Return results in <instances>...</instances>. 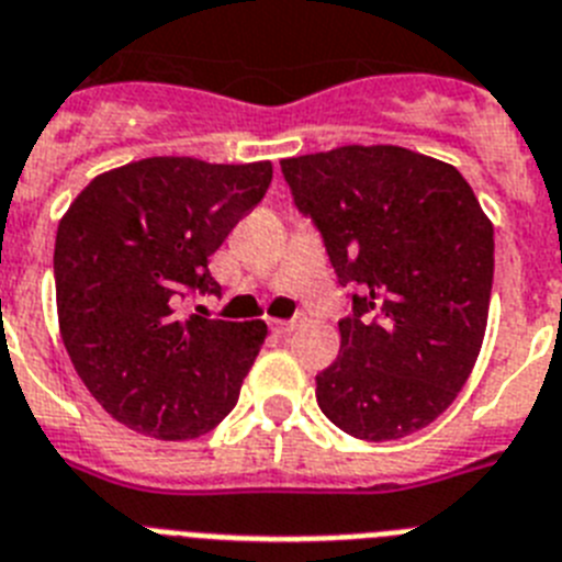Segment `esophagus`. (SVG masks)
Instances as JSON below:
<instances>
[{
    "label": "esophagus",
    "instance_id": "obj_1",
    "mask_svg": "<svg viewBox=\"0 0 562 562\" xmlns=\"http://www.w3.org/2000/svg\"><path fill=\"white\" fill-rule=\"evenodd\" d=\"M296 328V319H271V330L274 334H291Z\"/></svg>",
    "mask_w": 562,
    "mask_h": 562
}]
</instances>
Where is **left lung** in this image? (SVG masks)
Returning a JSON list of instances; mask_svg holds the SVG:
<instances>
[{
  "label": "left lung",
  "mask_w": 562,
  "mask_h": 562,
  "mask_svg": "<svg viewBox=\"0 0 562 562\" xmlns=\"http://www.w3.org/2000/svg\"><path fill=\"white\" fill-rule=\"evenodd\" d=\"M339 285L341 353L316 375L348 436L396 441L436 422L470 379L490 316L495 237L456 166L404 146H339L280 160Z\"/></svg>",
  "instance_id": "left-lung-1"
}]
</instances>
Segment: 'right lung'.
<instances>
[{
	"label": "right lung",
	"instance_id": "1",
	"mask_svg": "<svg viewBox=\"0 0 562 562\" xmlns=\"http://www.w3.org/2000/svg\"><path fill=\"white\" fill-rule=\"evenodd\" d=\"M271 164L144 158L99 175L58 223L61 339L95 402L160 441L214 429L240 398L266 322L178 316L221 296L209 257L271 187Z\"/></svg>",
	"mask_w": 562,
	"mask_h": 562
}]
</instances>
